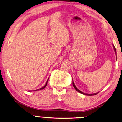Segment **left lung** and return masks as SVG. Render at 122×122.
<instances>
[{"label":"left lung","instance_id":"left-lung-1","mask_svg":"<svg viewBox=\"0 0 122 122\" xmlns=\"http://www.w3.org/2000/svg\"><path fill=\"white\" fill-rule=\"evenodd\" d=\"M113 48H114V51H115L116 54V50L115 47H114V45H113ZM72 83H73V86H74V89H76V90H77L78 92H80V93H81V94H84V95H90V96H91V95H96V94H97L98 93H99V92H96V93H94V94H86V93H84V92H81V90H79L78 89V88H77V87L76 86V85H75V84H74V82H73H73H72Z\"/></svg>","mask_w":122,"mask_h":122}]
</instances>
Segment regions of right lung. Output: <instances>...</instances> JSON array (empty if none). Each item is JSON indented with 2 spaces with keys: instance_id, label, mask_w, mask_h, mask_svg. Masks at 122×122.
I'll use <instances>...</instances> for the list:
<instances>
[{
  "instance_id": "1",
  "label": "right lung",
  "mask_w": 122,
  "mask_h": 122,
  "mask_svg": "<svg viewBox=\"0 0 122 122\" xmlns=\"http://www.w3.org/2000/svg\"><path fill=\"white\" fill-rule=\"evenodd\" d=\"M48 80H49V78H48V81H46V84H45V85H44V86L43 87H42V88H40V89H37L38 90H41V89H44L45 87L46 86V85H47V84H48ZM34 92V91H36V90H30V91H28V92Z\"/></svg>"
}]
</instances>
